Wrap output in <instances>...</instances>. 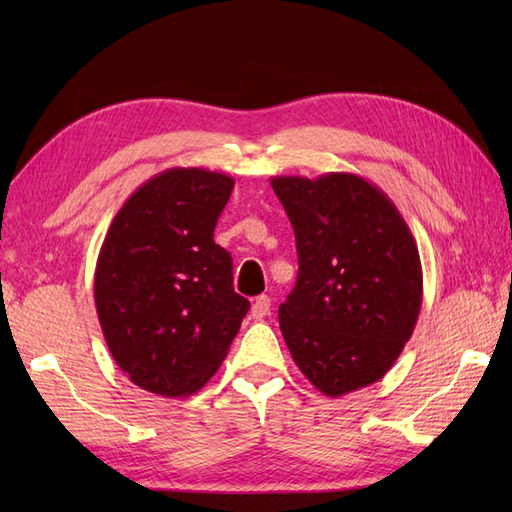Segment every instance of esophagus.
I'll return each instance as SVG.
<instances>
[{
    "label": "esophagus",
    "mask_w": 512,
    "mask_h": 512,
    "mask_svg": "<svg viewBox=\"0 0 512 512\" xmlns=\"http://www.w3.org/2000/svg\"><path fill=\"white\" fill-rule=\"evenodd\" d=\"M250 314H253V319H264L270 314V297L268 295H259L253 301V308H250Z\"/></svg>",
    "instance_id": "obj_1"
}]
</instances>
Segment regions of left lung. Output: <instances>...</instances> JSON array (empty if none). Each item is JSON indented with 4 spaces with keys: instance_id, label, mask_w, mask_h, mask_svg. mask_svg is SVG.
Listing matches in <instances>:
<instances>
[{
    "instance_id": "left-lung-1",
    "label": "left lung",
    "mask_w": 512,
    "mask_h": 512,
    "mask_svg": "<svg viewBox=\"0 0 512 512\" xmlns=\"http://www.w3.org/2000/svg\"><path fill=\"white\" fill-rule=\"evenodd\" d=\"M295 228L297 286L279 328L297 367L339 398L383 378L422 306L418 244L396 204L356 173L270 180Z\"/></svg>"
}]
</instances>
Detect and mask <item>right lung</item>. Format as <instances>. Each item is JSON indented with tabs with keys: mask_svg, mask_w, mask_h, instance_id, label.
<instances>
[{
	"mask_svg": "<svg viewBox=\"0 0 512 512\" xmlns=\"http://www.w3.org/2000/svg\"><path fill=\"white\" fill-rule=\"evenodd\" d=\"M235 180L171 167L129 195L107 228L94 303L116 365L156 396L187 398L220 369L250 308L213 231Z\"/></svg>",
	"mask_w": 512,
	"mask_h": 512,
	"instance_id": "add662e5",
	"label": "right lung"
}]
</instances>
